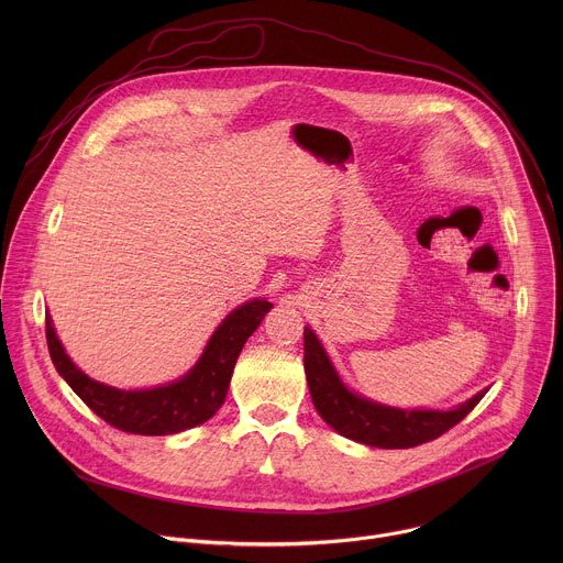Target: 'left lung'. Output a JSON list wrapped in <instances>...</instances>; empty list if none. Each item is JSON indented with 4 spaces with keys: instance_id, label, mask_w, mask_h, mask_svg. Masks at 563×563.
Segmentation results:
<instances>
[{
    "instance_id": "left-lung-1",
    "label": "left lung",
    "mask_w": 563,
    "mask_h": 563,
    "mask_svg": "<svg viewBox=\"0 0 563 563\" xmlns=\"http://www.w3.org/2000/svg\"><path fill=\"white\" fill-rule=\"evenodd\" d=\"M305 374L313 408L339 434L385 450L415 448L439 439L456 423H461L484 398V391L472 396L467 404L450 412L432 410H396L352 394L334 372L325 350L316 334L305 328Z\"/></svg>"
}]
</instances>
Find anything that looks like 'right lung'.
I'll use <instances>...</instances> for the list:
<instances>
[{"label": "right lung", "mask_w": 563, "mask_h": 563, "mask_svg": "<svg viewBox=\"0 0 563 563\" xmlns=\"http://www.w3.org/2000/svg\"><path fill=\"white\" fill-rule=\"evenodd\" d=\"M269 309L272 302L261 298L238 307L222 320L205 354L185 378L142 391L115 389L79 372L64 354L51 318H46V343L59 376L102 421L129 434L165 437L196 428L220 410L238 354Z\"/></svg>", "instance_id": "add662e5"}]
</instances>
